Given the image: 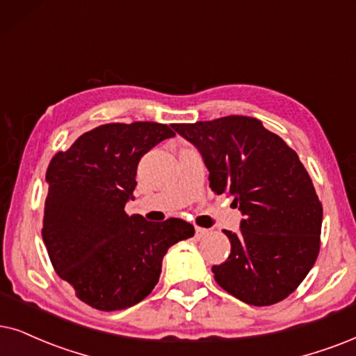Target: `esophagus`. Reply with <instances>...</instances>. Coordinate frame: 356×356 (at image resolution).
Instances as JSON below:
<instances>
[{"label": "esophagus", "mask_w": 356, "mask_h": 356, "mask_svg": "<svg viewBox=\"0 0 356 356\" xmlns=\"http://www.w3.org/2000/svg\"><path fill=\"white\" fill-rule=\"evenodd\" d=\"M205 235H209V230H207V228L195 227V236H197V238H204Z\"/></svg>", "instance_id": "esophagus-1"}]
</instances>
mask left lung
Masks as SVG:
<instances>
[{
    "mask_svg": "<svg viewBox=\"0 0 356 356\" xmlns=\"http://www.w3.org/2000/svg\"><path fill=\"white\" fill-rule=\"evenodd\" d=\"M172 128L200 151L211 191L233 197L245 218L223 230L232 253L211 268L228 294L250 305L286 299L321 250L322 204L294 149L251 116H223Z\"/></svg>",
    "mask_w": 356,
    "mask_h": 356,
    "instance_id": "left-lung-1",
    "label": "left lung"
}]
</instances>
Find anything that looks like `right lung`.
Masks as SVG:
<instances>
[{
    "mask_svg": "<svg viewBox=\"0 0 356 356\" xmlns=\"http://www.w3.org/2000/svg\"><path fill=\"white\" fill-rule=\"evenodd\" d=\"M175 133L168 124L108 123L52 157L42 238L58 277L93 309L121 310L151 294L170 246L193 236L181 218L129 217L141 157Z\"/></svg>",
    "mask_w": 356,
    "mask_h": 356,
    "instance_id": "obj_1",
    "label": "right lung"
}]
</instances>
